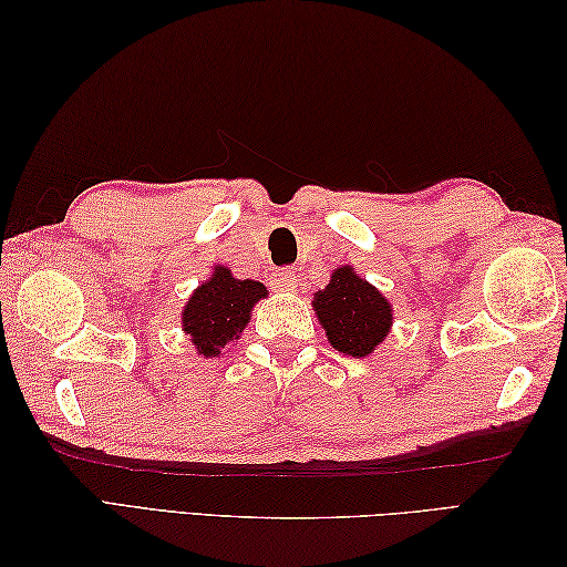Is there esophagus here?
Returning a JSON list of instances; mask_svg holds the SVG:
<instances>
[{"label":"esophagus","instance_id":"34e87169","mask_svg":"<svg viewBox=\"0 0 567 567\" xmlns=\"http://www.w3.org/2000/svg\"><path fill=\"white\" fill-rule=\"evenodd\" d=\"M272 285L277 287V290H282V292H297V287H299V272L292 270V268L277 270L275 277H272Z\"/></svg>","mask_w":567,"mask_h":567}]
</instances>
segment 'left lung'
<instances>
[{
  "label": "left lung",
  "mask_w": 567,
  "mask_h": 567,
  "mask_svg": "<svg viewBox=\"0 0 567 567\" xmlns=\"http://www.w3.org/2000/svg\"><path fill=\"white\" fill-rule=\"evenodd\" d=\"M311 307L329 343L351 358L375 353L394 323L390 299L360 277L353 265L336 268L329 285L315 292Z\"/></svg>",
  "instance_id": "8db88e82"
}]
</instances>
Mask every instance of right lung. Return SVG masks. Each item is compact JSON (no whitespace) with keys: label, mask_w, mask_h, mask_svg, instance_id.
<instances>
[{"label":"right lung","mask_w":567,"mask_h":567,"mask_svg":"<svg viewBox=\"0 0 567 567\" xmlns=\"http://www.w3.org/2000/svg\"><path fill=\"white\" fill-rule=\"evenodd\" d=\"M268 297L258 280H238L226 265H214L183 307V331L197 355L219 358L228 343H236L248 327L252 307Z\"/></svg>","instance_id":"1"}]
</instances>
